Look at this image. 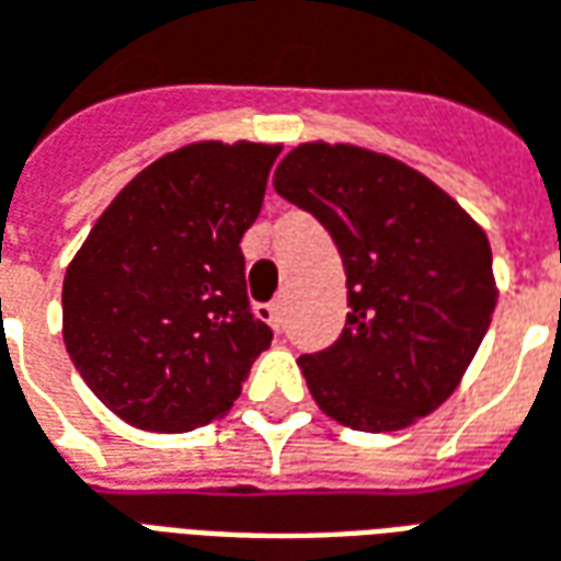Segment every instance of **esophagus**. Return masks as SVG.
Listing matches in <instances>:
<instances>
[{"mask_svg":"<svg viewBox=\"0 0 561 561\" xmlns=\"http://www.w3.org/2000/svg\"><path fill=\"white\" fill-rule=\"evenodd\" d=\"M256 317H260V320H265V323L272 325V329H277V332H280V329H284V323H287V301L277 299V301H272V305H260V308H256Z\"/></svg>","mask_w":561,"mask_h":561,"instance_id":"1","label":"esophagus"}]
</instances>
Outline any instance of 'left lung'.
I'll return each instance as SVG.
<instances>
[{
  "label": "left lung",
  "mask_w": 561,
  "mask_h": 561,
  "mask_svg": "<svg viewBox=\"0 0 561 561\" xmlns=\"http://www.w3.org/2000/svg\"><path fill=\"white\" fill-rule=\"evenodd\" d=\"M274 190L311 210L347 272V323L299 359L313 401L341 426L396 432L459 387L495 311L490 241L440 186L351 145H299Z\"/></svg>",
  "instance_id": "obj_1"
}]
</instances>
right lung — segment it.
Wrapping results in <instances>:
<instances>
[{"instance_id": "1", "label": "right lung", "mask_w": 561, "mask_h": 561, "mask_svg": "<svg viewBox=\"0 0 561 561\" xmlns=\"http://www.w3.org/2000/svg\"><path fill=\"white\" fill-rule=\"evenodd\" d=\"M277 145L202 141L123 186L62 280V341L99 401L145 432L226 414L272 329L250 311L241 236Z\"/></svg>"}]
</instances>
